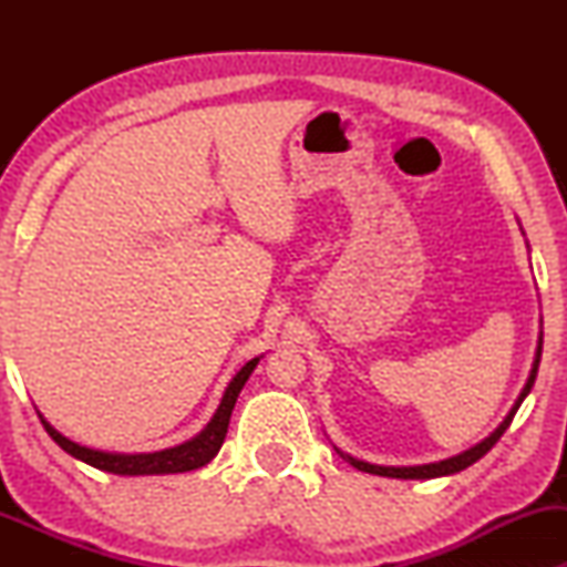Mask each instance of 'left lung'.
<instances>
[{
    "instance_id": "obj_1",
    "label": "left lung",
    "mask_w": 567,
    "mask_h": 567,
    "mask_svg": "<svg viewBox=\"0 0 567 567\" xmlns=\"http://www.w3.org/2000/svg\"><path fill=\"white\" fill-rule=\"evenodd\" d=\"M539 359H542V338H539V346H537V355H534V363H532V374L526 379L522 394H518V400L514 402V408H511V413L503 417V423L495 429L491 436L485 441H480L477 446L467 449V452L452 456V460H444V462H433V464H417V467H379V464H369V462H361V460H353V456H346L348 462L353 464L355 470L361 472H369V475H382V477H400V480H431V477H444V475H454V472H462L467 470L470 464H475L477 460H483V456L491 452V449L498 444V439L506 433V429L514 421L518 405H522L526 394L532 392L534 386V379H537V369H539Z\"/></svg>"
}]
</instances>
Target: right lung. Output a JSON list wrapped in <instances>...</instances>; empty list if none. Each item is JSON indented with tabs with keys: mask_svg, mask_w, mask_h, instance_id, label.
<instances>
[{
	"mask_svg": "<svg viewBox=\"0 0 567 567\" xmlns=\"http://www.w3.org/2000/svg\"><path fill=\"white\" fill-rule=\"evenodd\" d=\"M258 361L260 359L247 361L245 367L237 371V377L231 379L227 392H224L219 408H216L212 423H208L196 439L185 441V444H181V446L162 449V452H152V454L97 452V449L80 446V444H74L72 439L61 436V433L53 429L51 423H45L43 417H41V423H43V429L49 431V436L56 441V444L64 449L66 454H72L74 460L87 462L90 467L113 472V475H175V472H190V470H198V467H204V464L212 462L216 452L221 449L224 436H227V429H229L231 410H235L239 392H243L245 382L250 379L252 369L258 367Z\"/></svg>",
	"mask_w": 567,
	"mask_h": 567,
	"instance_id": "add662e5",
	"label": "right lung"
}]
</instances>
